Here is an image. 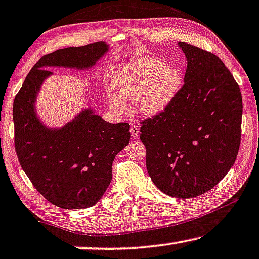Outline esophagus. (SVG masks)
Here are the masks:
<instances>
[{
	"label": "esophagus",
	"instance_id": "esophagus-1",
	"mask_svg": "<svg viewBox=\"0 0 259 259\" xmlns=\"http://www.w3.org/2000/svg\"><path fill=\"white\" fill-rule=\"evenodd\" d=\"M130 132H131V135H132L134 139H138L139 133H140V128H139V126H137V125H132L130 128Z\"/></svg>",
	"mask_w": 259,
	"mask_h": 259
}]
</instances>
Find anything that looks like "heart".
Here are the masks:
<instances>
[{
    "label": "heart",
    "mask_w": 259,
    "mask_h": 259,
    "mask_svg": "<svg viewBox=\"0 0 259 259\" xmlns=\"http://www.w3.org/2000/svg\"><path fill=\"white\" fill-rule=\"evenodd\" d=\"M180 71L157 58H141L131 61L119 70L114 81L117 95L110 97V105L118 113L125 111L122 101H135L143 116H154L170 104L180 90Z\"/></svg>",
    "instance_id": "1"
}]
</instances>
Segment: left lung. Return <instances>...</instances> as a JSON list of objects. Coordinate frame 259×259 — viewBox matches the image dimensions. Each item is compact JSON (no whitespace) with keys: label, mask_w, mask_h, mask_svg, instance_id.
<instances>
[{"label":"left lung","mask_w":259,"mask_h":259,"mask_svg":"<svg viewBox=\"0 0 259 259\" xmlns=\"http://www.w3.org/2000/svg\"><path fill=\"white\" fill-rule=\"evenodd\" d=\"M184 85L164 111L141 122L146 165L162 192L193 198L213 189L235 163L241 143L242 95L220 59L178 42Z\"/></svg>","instance_id":"1"}]
</instances>
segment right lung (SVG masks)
<instances>
[{
  "label": "right lung",
  "mask_w": 259,
  "mask_h": 259,
  "mask_svg": "<svg viewBox=\"0 0 259 259\" xmlns=\"http://www.w3.org/2000/svg\"><path fill=\"white\" fill-rule=\"evenodd\" d=\"M109 51L105 42L46 54L30 70L14 101L15 148L26 176L44 198L65 209L93 207L112 180V163L128 145L126 122L110 124L90 107L59 128L38 118L35 102L49 67L87 70Z\"/></svg>",
  "instance_id": "1"
}]
</instances>
